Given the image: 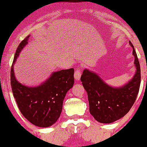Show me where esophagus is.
<instances>
[{
	"label": "esophagus",
	"instance_id": "34e87169",
	"mask_svg": "<svg viewBox=\"0 0 147 147\" xmlns=\"http://www.w3.org/2000/svg\"><path fill=\"white\" fill-rule=\"evenodd\" d=\"M81 78V72L80 69H77L75 72V80L78 81L80 80Z\"/></svg>",
	"mask_w": 147,
	"mask_h": 147
}]
</instances>
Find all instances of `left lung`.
<instances>
[{
  "instance_id": "8db88e82",
  "label": "left lung",
  "mask_w": 147,
  "mask_h": 147,
  "mask_svg": "<svg viewBox=\"0 0 147 147\" xmlns=\"http://www.w3.org/2000/svg\"><path fill=\"white\" fill-rule=\"evenodd\" d=\"M134 64L136 72L131 80L119 87H113L105 82L97 73L84 69L81 82L88 96L90 112L97 121L109 124L127 115L134 105L139 93L141 82V70L139 60L134 46Z\"/></svg>"
}]
</instances>
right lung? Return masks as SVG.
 I'll use <instances>...</instances> for the list:
<instances>
[{
    "instance_id": "obj_1",
    "label": "right lung",
    "mask_w": 147,
    "mask_h": 147,
    "mask_svg": "<svg viewBox=\"0 0 147 147\" xmlns=\"http://www.w3.org/2000/svg\"><path fill=\"white\" fill-rule=\"evenodd\" d=\"M29 37L16 50L10 71L12 91L22 115L39 127L54 124L60 116L67 92L74 84V69L53 72L48 78L37 86H26L17 80L14 65L20 52L28 45Z\"/></svg>"
}]
</instances>
